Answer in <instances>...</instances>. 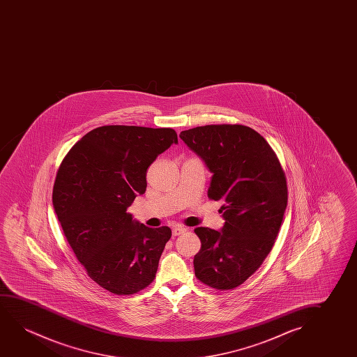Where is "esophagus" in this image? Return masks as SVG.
Listing matches in <instances>:
<instances>
[{"instance_id": "obj_1", "label": "esophagus", "mask_w": 357, "mask_h": 357, "mask_svg": "<svg viewBox=\"0 0 357 357\" xmlns=\"http://www.w3.org/2000/svg\"><path fill=\"white\" fill-rule=\"evenodd\" d=\"M173 235L174 236H178V235H181L183 233H185L186 229L184 227H181V225H176V227H173Z\"/></svg>"}]
</instances>
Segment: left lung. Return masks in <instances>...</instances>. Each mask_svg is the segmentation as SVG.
<instances>
[{
	"instance_id": "8db88e82",
	"label": "left lung",
	"mask_w": 357,
	"mask_h": 357,
	"mask_svg": "<svg viewBox=\"0 0 357 357\" xmlns=\"http://www.w3.org/2000/svg\"><path fill=\"white\" fill-rule=\"evenodd\" d=\"M181 140L212 173L208 197L220 201V230L196 228V278L217 290L244 283L273 248L288 202L283 168L268 142L240 124L196 127Z\"/></svg>"
}]
</instances>
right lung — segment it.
<instances>
[{"mask_svg": "<svg viewBox=\"0 0 357 357\" xmlns=\"http://www.w3.org/2000/svg\"><path fill=\"white\" fill-rule=\"evenodd\" d=\"M178 144L171 128L105 126L84 135L64 157L52 202L64 235L93 282L117 295L146 288L171 239L168 227L149 228L127 208L146 191V171Z\"/></svg>", "mask_w": 357, "mask_h": 357, "instance_id": "add662e5", "label": "right lung"}]
</instances>
